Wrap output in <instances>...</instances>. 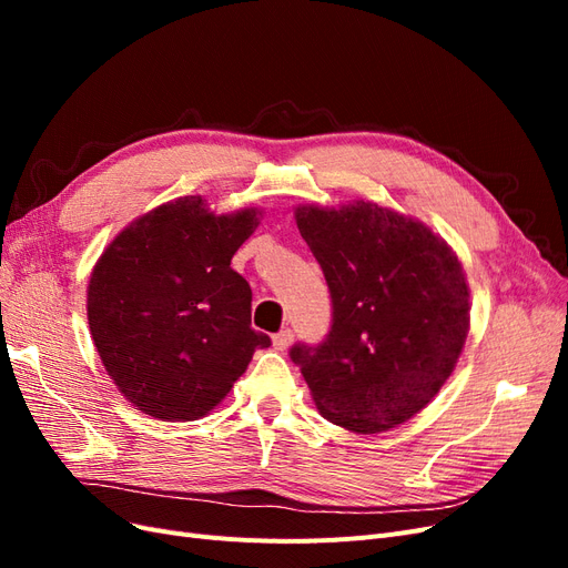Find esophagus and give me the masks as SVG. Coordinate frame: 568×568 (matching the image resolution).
Listing matches in <instances>:
<instances>
[{
  "label": "esophagus",
  "instance_id": "1",
  "mask_svg": "<svg viewBox=\"0 0 568 568\" xmlns=\"http://www.w3.org/2000/svg\"><path fill=\"white\" fill-rule=\"evenodd\" d=\"M291 341H294V332H291V329H282L280 334L272 336V343H274V348H277V351H286L291 346Z\"/></svg>",
  "mask_w": 568,
  "mask_h": 568
}]
</instances>
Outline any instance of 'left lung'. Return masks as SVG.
Instances as JSON below:
<instances>
[{"label": "left lung", "mask_w": 568, "mask_h": 568, "mask_svg": "<svg viewBox=\"0 0 568 568\" xmlns=\"http://www.w3.org/2000/svg\"><path fill=\"white\" fill-rule=\"evenodd\" d=\"M332 294L317 346L296 343L315 405L332 424L379 434L415 417L448 382L469 332V288L450 246L369 201L296 209Z\"/></svg>", "instance_id": "obj_1"}]
</instances>
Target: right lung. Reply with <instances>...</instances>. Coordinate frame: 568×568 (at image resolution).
I'll list each match as a JSON object with an SVG mask.
<instances>
[{"label":"right lung","mask_w":568,"mask_h":568,"mask_svg":"<svg viewBox=\"0 0 568 568\" xmlns=\"http://www.w3.org/2000/svg\"><path fill=\"white\" fill-rule=\"evenodd\" d=\"M255 215H213L201 196H184L134 220L99 257L90 332L113 384L146 415H209L272 343L251 329V286L230 267Z\"/></svg>","instance_id":"obj_1"}]
</instances>
